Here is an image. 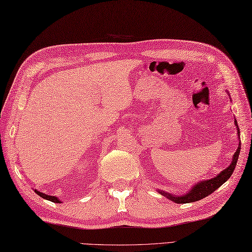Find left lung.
Instances as JSON below:
<instances>
[{"label": "left lung", "instance_id": "obj_1", "mask_svg": "<svg viewBox=\"0 0 252 252\" xmlns=\"http://www.w3.org/2000/svg\"><path fill=\"white\" fill-rule=\"evenodd\" d=\"M235 126H236V127H237L238 136H239V127H238L236 120H235ZM239 153H240V143H239V146L237 148L236 153L234 154L233 159H232V163L229 164L225 170L221 171L220 174H218L213 179L198 182V183L196 185H194V187H192L189 191H187L185 195L174 196V195L169 194V192H165L163 190H158V191L161 195H163L164 197L169 198L170 200L174 201L175 203H189V202L200 200V199H202V198H205L210 194H212L213 191L218 189L219 187L225 183V182L229 178H231V175L233 174L234 170H235V167H236L237 160L239 157Z\"/></svg>", "mask_w": 252, "mask_h": 252}]
</instances>
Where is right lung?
Returning a JSON list of instances; mask_svg holds the SVG:
<instances>
[{
	"label": "right lung",
	"mask_w": 252,
	"mask_h": 252,
	"mask_svg": "<svg viewBox=\"0 0 252 252\" xmlns=\"http://www.w3.org/2000/svg\"><path fill=\"white\" fill-rule=\"evenodd\" d=\"M34 191L36 192L37 195H39L40 197H42V198H44V199H47V200H50V201H52V202H56V203H60L61 202V200L58 199L57 197H55V196H50V195H46V194H43V192H41V191H39V190H36V189H34Z\"/></svg>",
	"instance_id": "right-lung-1"
}]
</instances>
